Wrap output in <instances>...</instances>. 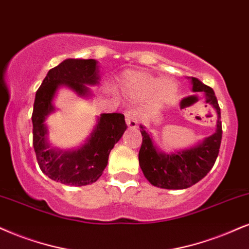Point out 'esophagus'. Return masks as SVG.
Here are the masks:
<instances>
[{
    "instance_id": "1",
    "label": "esophagus",
    "mask_w": 249,
    "mask_h": 249,
    "mask_svg": "<svg viewBox=\"0 0 249 249\" xmlns=\"http://www.w3.org/2000/svg\"><path fill=\"white\" fill-rule=\"evenodd\" d=\"M124 116H125L127 125L130 128V129H135V128L139 127V118H137V114L135 110L133 109L125 110Z\"/></svg>"
}]
</instances>
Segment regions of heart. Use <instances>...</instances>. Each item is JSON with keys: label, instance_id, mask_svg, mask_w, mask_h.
<instances>
[{"label": "heart", "instance_id": "heart-1", "mask_svg": "<svg viewBox=\"0 0 249 249\" xmlns=\"http://www.w3.org/2000/svg\"><path fill=\"white\" fill-rule=\"evenodd\" d=\"M122 90L134 96H148L156 91V99L159 103H167L176 97L178 85L170 78L159 81L149 73L141 71L127 72L121 79Z\"/></svg>", "mask_w": 249, "mask_h": 249}]
</instances>
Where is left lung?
Returning a JSON list of instances; mask_svg holds the SVG:
<instances>
[{
  "instance_id": "obj_1",
  "label": "left lung",
  "mask_w": 249,
  "mask_h": 249,
  "mask_svg": "<svg viewBox=\"0 0 249 249\" xmlns=\"http://www.w3.org/2000/svg\"><path fill=\"white\" fill-rule=\"evenodd\" d=\"M190 79L193 92L203 93L205 103L213 106L216 110V131L192 148L165 153L156 148L151 134L141 125L143 141L139 152L140 166L149 182L159 188L185 189L192 187L209 173L218 157L223 134L218 101L210 87L195 77ZM189 98L187 97L182 101H186ZM183 105L185 104H182Z\"/></svg>"
}]
</instances>
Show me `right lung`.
I'll list each match as a JSON object with an SVG mask.
<instances>
[{"label":"right lung","instance_id":"1","mask_svg":"<svg viewBox=\"0 0 249 249\" xmlns=\"http://www.w3.org/2000/svg\"><path fill=\"white\" fill-rule=\"evenodd\" d=\"M96 60L67 59L47 72L36 93L33 105V148L40 170L50 179L68 186H87L96 182L108 162L110 150L127 129L121 113L98 116L93 130L78 149H50L45 121L55 110L53 99L60 87H67L79 97L91 96L87 85H96L99 70Z\"/></svg>","mask_w":249,"mask_h":249}]
</instances>
